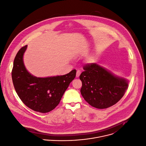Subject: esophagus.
Segmentation results:
<instances>
[{"mask_svg": "<svg viewBox=\"0 0 146 146\" xmlns=\"http://www.w3.org/2000/svg\"><path fill=\"white\" fill-rule=\"evenodd\" d=\"M80 74H81L80 71L78 70V71H77V72H76V78H78V77L80 76Z\"/></svg>", "mask_w": 146, "mask_h": 146, "instance_id": "obj_1", "label": "esophagus"}]
</instances>
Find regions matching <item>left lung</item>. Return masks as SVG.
<instances>
[{
    "label": "left lung",
    "mask_w": 146,
    "mask_h": 146,
    "mask_svg": "<svg viewBox=\"0 0 146 146\" xmlns=\"http://www.w3.org/2000/svg\"><path fill=\"white\" fill-rule=\"evenodd\" d=\"M80 75V92L91 106L103 109L118 102L128 89V81L118 78L98 64L92 63L83 66Z\"/></svg>",
    "instance_id": "8db88e82"
}]
</instances>
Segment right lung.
<instances>
[{
  "label": "right lung",
  "instance_id": "right-lung-1",
  "mask_svg": "<svg viewBox=\"0 0 146 146\" xmlns=\"http://www.w3.org/2000/svg\"><path fill=\"white\" fill-rule=\"evenodd\" d=\"M27 45L18 52L12 70L15 90L22 102L30 109L41 113L48 112L59 103L70 83L76 76V70L64 75L37 78L26 69L23 54Z\"/></svg>",
  "mask_w": 146,
  "mask_h": 146
}]
</instances>
